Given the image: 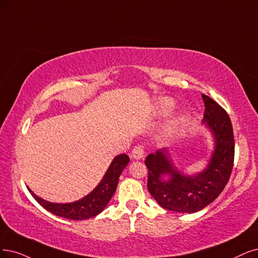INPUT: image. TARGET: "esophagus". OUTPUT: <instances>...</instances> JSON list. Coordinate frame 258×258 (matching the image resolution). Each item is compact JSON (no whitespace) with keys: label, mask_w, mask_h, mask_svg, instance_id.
I'll return each mask as SVG.
<instances>
[{"label":"esophagus","mask_w":258,"mask_h":258,"mask_svg":"<svg viewBox=\"0 0 258 258\" xmlns=\"http://www.w3.org/2000/svg\"><path fill=\"white\" fill-rule=\"evenodd\" d=\"M145 156V151H144V148H142L141 146H136L134 149H133L132 151V157L134 159H141L144 158Z\"/></svg>","instance_id":"obj_1"}]
</instances>
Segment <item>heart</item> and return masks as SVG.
<instances>
[{
  "instance_id": "b5f03b06",
  "label": "heart",
  "mask_w": 258,
  "mask_h": 258,
  "mask_svg": "<svg viewBox=\"0 0 258 258\" xmlns=\"http://www.w3.org/2000/svg\"><path fill=\"white\" fill-rule=\"evenodd\" d=\"M173 106H174V105H173L172 100H170V99H168V98H161V99H159V100L157 101V104H156L157 110H158V112L161 113V114L168 113L169 111L172 110ZM177 126H178V122H177V121L170 122V124H169V125H168L167 128H166L167 135H172L173 133H175Z\"/></svg>"
}]
</instances>
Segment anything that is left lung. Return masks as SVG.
Returning a JSON list of instances; mask_svg holds the SVG:
<instances>
[{"label":"left lung","instance_id":"obj_1","mask_svg":"<svg viewBox=\"0 0 258 258\" xmlns=\"http://www.w3.org/2000/svg\"><path fill=\"white\" fill-rule=\"evenodd\" d=\"M205 105L203 123L211 130L215 149L204 171L185 175L170 160L167 150L147 156L148 190L165 209L192 214L201 211L219 197L230 179L234 165L235 140L227 112L216 101L202 94ZM168 175V180L163 176Z\"/></svg>","mask_w":258,"mask_h":258}]
</instances>
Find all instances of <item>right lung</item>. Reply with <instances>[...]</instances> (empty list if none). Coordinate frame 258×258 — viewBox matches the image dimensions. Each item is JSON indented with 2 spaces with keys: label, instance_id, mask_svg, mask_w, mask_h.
I'll return each mask as SVG.
<instances>
[{
  "label": "right lung",
  "instance_id": "add662e5",
  "mask_svg": "<svg viewBox=\"0 0 258 258\" xmlns=\"http://www.w3.org/2000/svg\"><path fill=\"white\" fill-rule=\"evenodd\" d=\"M128 163L130 157L126 154H120L114 157L100 184L89 195L73 203L59 204L47 202L36 196L30 188L27 189L36 201L47 212L70 220H86L99 215L106 207L116 191L122 171Z\"/></svg>",
  "mask_w": 258,
  "mask_h": 258
}]
</instances>
